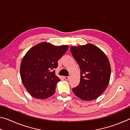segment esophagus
Returning <instances> with one entry per match:
<instances>
[{
	"instance_id": "obj_1",
	"label": "esophagus",
	"mask_w": 130,
	"mask_h": 130,
	"mask_svg": "<svg viewBox=\"0 0 130 130\" xmlns=\"http://www.w3.org/2000/svg\"><path fill=\"white\" fill-rule=\"evenodd\" d=\"M69 77H68V76H65L64 77V78L65 79V80H69Z\"/></svg>"
}]
</instances>
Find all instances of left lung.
<instances>
[{"mask_svg": "<svg viewBox=\"0 0 130 130\" xmlns=\"http://www.w3.org/2000/svg\"><path fill=\"white\" fill-rule=\"evenodd\" d=\"M70 49L80 69V84L72 89L73 93L85 101L96 99L109 82L111 69L108 58L102 50L91 43Z\"/></svg>", "mask_w": 130, "mask_h": 130, "instance_id": "left-lung-1", "label": "left lung"}]
</instances>
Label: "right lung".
Masks as SVG:
<instances>
[{
  "mask_svg": "<svg viewBox=\"0 0 130 130\" xmlns=\"http://www.w3.org/2000/svg\"><path fill=\"white\" fill-rule=\"evenodd\" d=\"M68 48V45L56 46L42 42L26 53L21 63L20 74L23 85L32 97L46 99L54 94L60 79L53 70Z\"/></svg>",
  "mask_w": 130,
  "mask_h": 130,
  "instance_id": "obj_1",
  "label": "right lung"
}]
</instances>
